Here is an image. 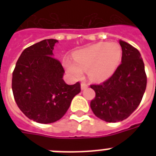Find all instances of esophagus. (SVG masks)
<instances>
[{
  "label": "esophagus",
  "mask_w": 156,
  "mask_h": 156,
  "mask_svg": "<svg viewBox=\"0 0 156 156\" xmlns=\"http://www.w3.org/2000/svg\"><path fill=\"white\" fill-rule=\"evenodd\" d=\"M87 87H88L87 84L86 83H84V82L81 83V89H82V90H85L86 88H87Z\"/></svg>",
  "instance_id": "1"
}]
</instances>
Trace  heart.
I'll return each instance as SVG.
<instances>
[{"mask_svg": "<svg viewBox=\"0 0 156 156\" xmlns=\"http://www.w3.org/2000/svg\"><path fill=\"white\" fill-rule=\"evenodd\" d=\"M73 61L66 59L64 66L73 78L82 77L83 70L94 81H104L118 68L122 58V50L116 43L101 42L76 51Z\"/></svg>", "mask_w": 156, "mask_h": 156, "instance_id": "heart-1", "label": "heart"}]
</instances>
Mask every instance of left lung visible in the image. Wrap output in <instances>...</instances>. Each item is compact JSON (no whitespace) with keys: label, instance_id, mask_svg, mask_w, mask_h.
I'll list each match as a JSON object with an SVG mask.
<instances>
[{"label":"left lung","instance_id":"obj_1","mask_svg":"<svg viewBox=\"0 0 156 156\" xmlns=\"http://www.w3.org/2000/svg\"><path fill=\"white\" fill-rule=\"evenodd\" d=\"M121 64L112 75L101 84L90 85L95 97L90 108L95 116L107 122L128 118L135 110L147 87L144 63L137 48L120 40Z\"/></svg>","mask_w":156,"mask_h":156}]
</instances>
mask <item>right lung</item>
<instances>
[{
    "instance_id": "obj_1",
    "label": "right lung",
    "mask_w": 156,
    "mask_h": 156,
    "mask_svg": "<svg viewBox=\"0 0 156 156\" xmlns=\"http://www.w3.org/2000/svg\"><path fill=\"white\" fill-rule=\"evenodd\" d=\"M56 40H44L27 48L19 56L12 78L15 102L26 116L38 123L58 121L81 91L79 82L68 85L64 68L52 50Z\"/></svg>"
}]
</instances>
